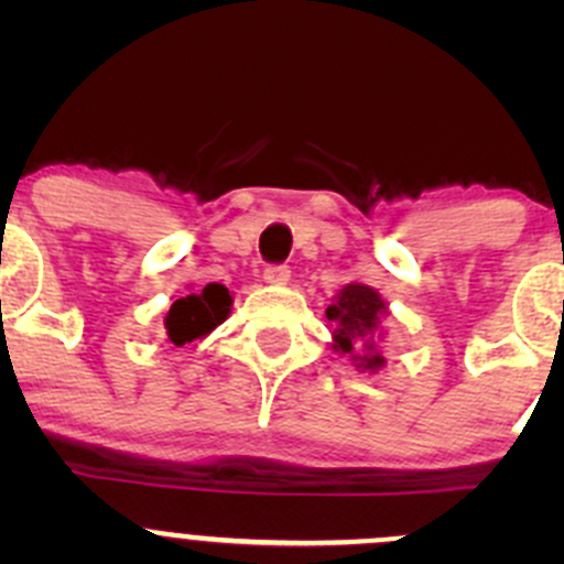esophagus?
Listing matches in <instances>:
<instances>
[{
	"instance_id": "esophagus-1",
	"label": "esophagus",
	"mask_w": 564,
	"mask_h": 564,
	"mask_svg": "<svg viewBox=\"0 0 564 564\" xmlns=\"http://www.w3.org/2000/svg\"><path fill=\"white\" fill-rule=\"evenodd\" d=\"M264 283H272V286H283V283H289V267H267Z\"/></svg>"
}]
</instances>
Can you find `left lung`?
<instances>
[{"instance_id":"left-lung-1","label":"left lung","mask_w":564,"mask_h":564,"mask_svg":"<svg viewBox=\"0 0 564 564\" xmlns=\"http://www.w3.org/2000/svg\"><path fill=\"white\" fill-rule=\"evenodd\" d=\"M388 314L382 294L366 283H346L329 303L327 318L335 324L333 349L349 357L360 373H379L388 366L379 346L384 340L382 318Z\"/></svg>"}]
</instances>
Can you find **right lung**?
Returning a JSON list of instances; mask_svg holds the SVG:
<instances>
[{"instance_id": "1", "label": "right lung", "mask_w": 564, "mask_h": 564, "mask_svg": "<svg viewBox=\"0 0 564 564\" xmlns=\"http://www.w3.org/2000/svg\"><path fill=\"white\" fill-rule=\"evenodd\" d=\"M235 297L224 283H207L198 292L174 300L166 314V335L174 346H185L191 340H202L224 324L231 314Z\"/></svg>"}]
</instances>
